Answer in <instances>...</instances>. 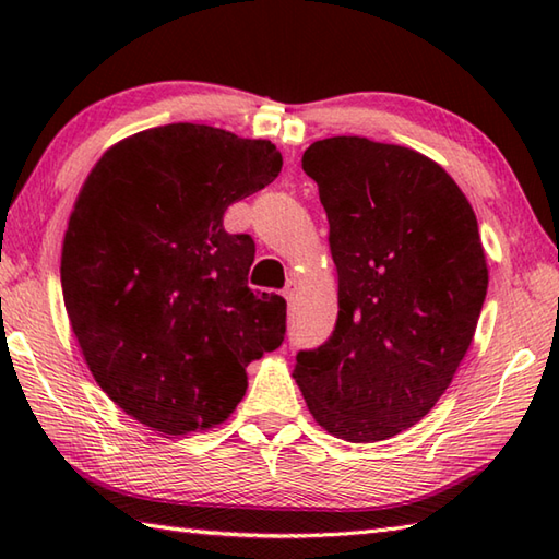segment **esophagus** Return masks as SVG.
<instances>
[{
    "instance_id": "34e87169",
    "label": "esophagus",
    "mask_w": 559,
    "mask_h": 559,
    "mask_svg": "<svg viewBox=\"0 0 559 559\" xmlns=\"http://www.w3.org/2000/svg\"><path fill=\"white\" fill-rule=\"evenodd\" d=\"M293 295H295V283L290 281V283H288V286H286V288H283V298H286V300L290 302V300H293Z\"/></svg>"
}]
</instances>
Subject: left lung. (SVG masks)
I'll return each instance as SVG.
<instances>
[{"instance_id":"1","label":"left lung","mask_w":559,"mask_h":559,"mask_svg":"<svg viewBox=\"0 0 559 559\" xmlns=\"http://www.w3.org/2000/svg\"><path fill=\"white\" fill-rule=\"evenodd\" d=\"M338 276V319L293 377L312 418L346 442H382L435 408L466 355L488 264L466 194L423 153L365 136L305 151Z\"/></svg>"}]
</instances>
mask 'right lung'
Masks as SVG:
<instances>
[{
  "label": "right lung",
  "mask_w": 559,
  "mask_h": 559,
  "mask_svg": "<svg viewBox=\"0 0 559 559\" xmlns=\"http://www.w3.org/2000/svg\"><path fill=\"white\" fill-rule=\"evenodd\" d=\"M281 165L266 139L177 122L122 139L81 187L59 269L69 322L98 386L151 430L223 423L245 367L286 336V300L247 286L254 240L223 228Z\"/></svg>",
  "instance_id": "obj_1"
}]
</instances>
